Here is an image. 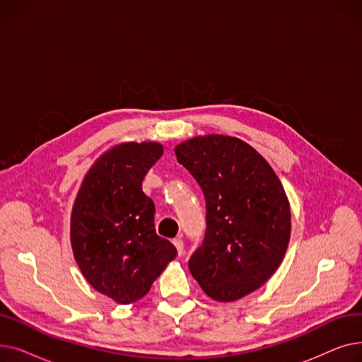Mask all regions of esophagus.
I'll return each instance as SVG.
<instances>
[{
  "label": "esophagus",
  "instance_id": "esophagus-1",
  "mask_svg": "<svg viewBox=\"0 0 362 362\" xmlns=\"http://www.w3.org/2000/svg\"><path fill=\"white\" fill-rule=\"evenodd\" d=\"M173 245L176 246L177 254L182 255V254H183V240H182L180 238H179V239H175V240H173Z\"/></svg>",
  "mask_w": 362,
  "mask_h": 362
}]
</instances>
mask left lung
<instances>
[{
	"mask_svg": "<svg viewBox=\"0 0 362 362\" xmlns=\"http://www.w3.org/2000/svg\"><path fill=\"white\" fill-rule=\"evenodd\" d=\"M175 152L206 206L205 236L189 270L216 300L250 295L279 269L291 239V205L279 177L251 145L233 136H197Z\"/></svg>",
	"mask_w": 362,
	"mask_h": 362,
	"instance_id": "8db88e82",
	"label": "left lung"
}]
</instances>
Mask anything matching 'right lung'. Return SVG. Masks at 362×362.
I'll return each mask as SVG.
<instances>
[{"instance_id": "right-lung-1", "label": "right lung", "mask_w": 362, "mask_h": 362, "mask_svg": "<svg viewBox=\"0 0 362 362\" xmlns=\"http://www.w3.org/2000/svg\"><path fill=\"white\" fill-rule=\"evenodd\" d=\"M161 156L158 142L112 146L86 173L71 210L70 242L83 277L123 305L144 298L177 255L156 233V205L142 192Z\"/></svg>"}]
</instances>
